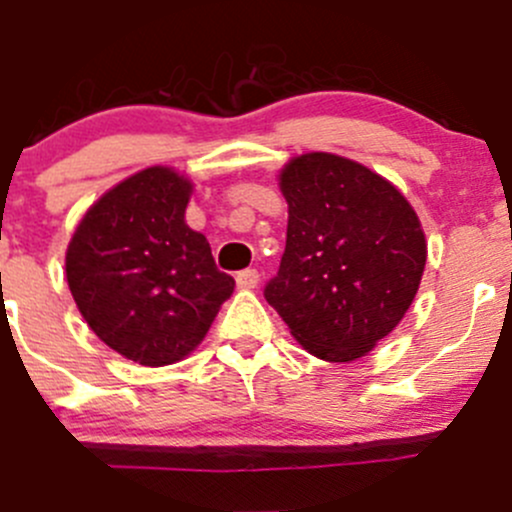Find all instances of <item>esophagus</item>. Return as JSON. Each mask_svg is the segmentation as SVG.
<instances>
[{
	"label": "esophagus",
	"mask_w": 512,
	"mask_h": 512,
	"mask_svg": "<svg viewBox=\"0 0 512 512\" xmlns=\"http://www.w3.org/2000/svg\"><path fill=\"white\" fill-rule=\"evenodd\" d=\"M257 283H260V273L257 270H239L237 273V285L242 290L257 288Z\"/></svg>",
	"instance_id": "obj_1"
}]
</instances>
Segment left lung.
<instances>
[{
	"mask_svg": "<svg viewBox=\"0 0 512 512\" xmlns=\"http://www.w3.org/2000/svg\"><path fill=\"white\" fill-rule=\"evenodd\" d=\"M288 234L265 301L311 354L352 362L416 298L426 237L403 193L354 160L293 158L280 173Z\"/></svg>",
	"mask_w": 512,
	"mask_h": 512,
	"instance_id": "left-lung-1",
	"label": "left lung"
}]
</instances>
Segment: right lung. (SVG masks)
Here are the masks:
<instances>
[{"label":"right lung","instance_id":"add662e5","mask_svg":"<svg viewBox=\"0 0 512 512\" xmlns=\"http://www.w3.org/2000/svg\"><path fill=\"white\" fill-rule=\"evenodd\" d=\"M191 183L147 168L86 211L66 252L78 311L101 342L145 367H163L199 347L234 278L186 222Z\"/></svg>","mask_w":512,"mask_h":512}]
</instances>
